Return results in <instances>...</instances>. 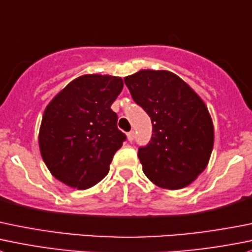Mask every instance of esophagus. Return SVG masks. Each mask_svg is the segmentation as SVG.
Returning <instances> with one entry per match:
<instances>
[{"label": "esophagus", "mask_w": 252, "mask_h": 252, "mask_svg": "<svg viewBox=\"0 0 252 252\" xmlns=\"http://www.w3.org/2000/svg\"><path fill=\"white\" fill-rule=\"evenodd\" d=\"M126 136H128V140L129 141H133L134 138H135V134H134L133 130H130L128 134H126Z\"/></svg>", "instance_id": "obj_1"}]
</instances>
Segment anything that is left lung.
Masks as SVG:
<instances>
[{
  "label": "left lung",
  "mask_w": 252,
  "mask_h": 252,
  "mask_svg": "<svg viewBox=\"0 0 252 252\" xmlns=\"http://www.w3.org/2000/svg\"><path fill=\"white\" fill-rule=\"evenodd\" d=\"M124 82L153 123L150 141L138 149L146 177L167 189L193 182L208 165L214 143L213 122L204 102L165 70H140Z\"/></svg>",
  "instance_id": "obj_1"
}]
</instances>
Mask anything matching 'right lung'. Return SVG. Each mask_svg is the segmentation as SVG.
<instances>
[{"mask_svg":"<svg viewBox=\"0 0 252 252\" xmlns=\"http://www.w3.org/2000/svg\"><path fill=\"white\" fill-rule=\"evenodd\" d=\"M122 90L121 77L84 75L48 104L39 148L54 177L77 189H87L106 177L114 154L126 139L111 109Z\"/></svg>","mask_w":252,"mask_h":252,"instance_id":"add662e5","label":"right lung"}]
</instances>
